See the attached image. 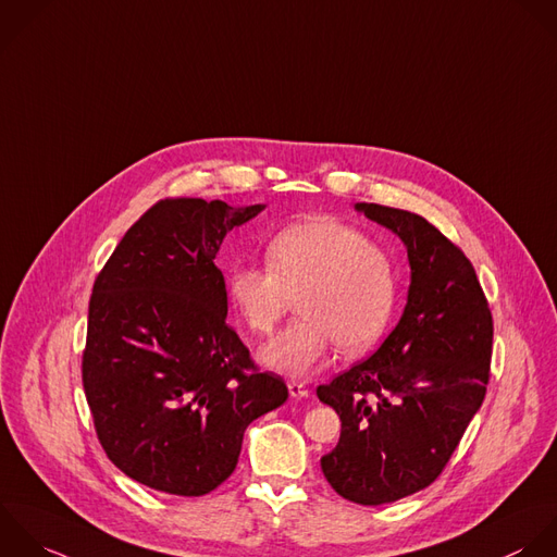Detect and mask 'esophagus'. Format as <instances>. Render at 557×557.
I'll return each mask as SVG.
<instances>
[{"label":"esophagus","instance_id":"34e87169","mask_svg":"<svg viewBox=\"0 0 557 557\" xmlns=\"http://www.w3.org/2000/svg\"><path fill=\"white\" fill-rule=\"evenodd\" d=\"M288 393H290V397H295V399H304V397H310V391H308V386L304 384V382H288Z\"/></svg>","mask_w":557,"mask_h":557}]
</instances>
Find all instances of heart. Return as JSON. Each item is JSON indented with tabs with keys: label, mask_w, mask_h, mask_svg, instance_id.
Here are the masks:
<instances>
[{
	"label": "heart",
	"mask_w": 557,
	"mask_h": 557,
	"mask_svg": "<svg viewBox=\"0 0 557 557\" xmlns=\"http://www.w3.org/2000/svg\"><path fill=\"white\" fill-rule=\"evenodd\" d=\"M267 267L243 264L227 275V295L256 334H269L297 299V319L260 349V360L288 377H308L336 347L371 349L395 306L388 253L336 219L319 216L280 230L264 249Z\"/></svg>",
	"instance_id": "heart-1"
}]
</instances>
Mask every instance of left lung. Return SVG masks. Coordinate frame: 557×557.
<instances>
[{"instance_id": "8db88e82", "label": "left lung", "mask_w": 557, "mask_h": 557, "mask_svg": "<svg viewBox=\"0 0 557 557\" xmlns=\"http://www.w3.org/2000/svg\"><path fill=\"white\" fill-rule=\"evenodd\" d=\"M356 210L404 240L410 288L382 347L317 388L341 417L321 469L341 497L382 506L428 488L447 467L486 397L493 314L471 260L430 221L380 203Z\"/></svg>"}]
</instances>
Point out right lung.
Instances as JSON below:
<instances>
[{
  "instance_id": "add662e5",
  "label": "right lung",
  "mask_w": 557,
  "mask_h": 557,
  "mask_svg": "<svg viewBox=\"0 0 557 557\" xmlns=\"http://www.w3.org/2000/svg\"><path fill=\"white\" fill-rule=\"evenodd\" d=\"M262 210L162 199L95 280L84 393L106 456L143 486L208 495L234 473L247 425L288 399L284 380L258 373L225 323L214 264L227 232Z\"/></svg>"
}]
</instances>
